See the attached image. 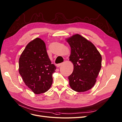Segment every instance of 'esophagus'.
<instances>
[{"label":"esophagus","instance_id":"esophagus-1","mask_svg":"<svg viewBox=\"0 0 122 122\" xmlns=\"http://www.w3.org/2000/svg\"><path fill=\"white\" fill-rule=\"evenodd\" d=\"M62 64L63 63H60V64H57L56 65V66H57V67H59L61 65H62Z\"/></svg>","mask_w":122,"mask_h":122}]
</instances>
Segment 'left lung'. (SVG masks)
I'll use <instances>...</instances> for the list:
<instances>
[{"instance_id": "8db88e82", "label": "left lung", "mask_w": 122, "mask_h": 122, "mask_svg": "<svg viewBox=\"0 0 122 122\" xmlns=\"http://www.w3.org/2000/svg\"><path fill=\"white\" fill-rule=\"evenodd\" d=\"M66 41L71 49L69 60L74 65L73 72L68 76L70 86L77 92L87 91L97 81L101 55L92 42L79 34L66 38Z\"/></svg>"}]
</instances>
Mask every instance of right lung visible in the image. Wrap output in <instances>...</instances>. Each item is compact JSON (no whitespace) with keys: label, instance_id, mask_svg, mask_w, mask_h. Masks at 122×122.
Returning a JSON list of instances; mask_svg holds the SVG:
<instances>
[{"label":"right lung","instance_id":"right-lung-1","mask_svg":"<svg viewBox=\"0 0 122 122\" xmlns=\"http://www.w3.org/2000/svg\"><path fill=\"white\" fill-rule=\"evenodd\" d=\"M19 72L25 85L34 93L47 92L52 84V74L56 68L51 64L44 42L36 38L30 42L19 61Z\"/></svg>","mask_w":122,"mask_h":122}]
</instances>
